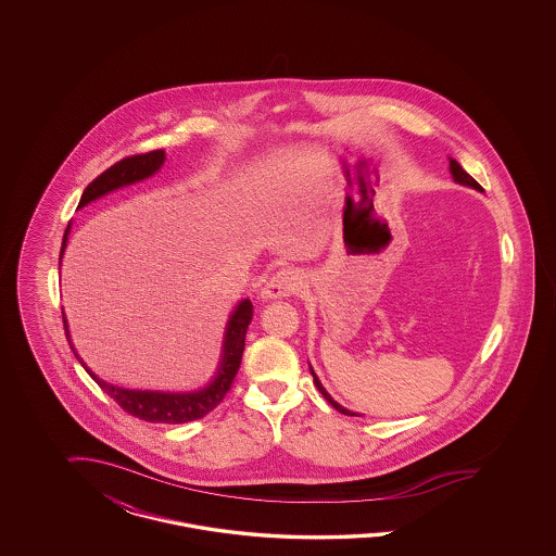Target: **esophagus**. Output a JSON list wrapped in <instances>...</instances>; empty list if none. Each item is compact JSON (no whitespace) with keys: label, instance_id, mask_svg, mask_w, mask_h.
Masks as SVG:
<instances>
[{"label":"esophagus","instance_id":"34e87169","mask_svg":"<svg viewBox=\"0 0 556 556\" xmlns=\"http://www.w3.org/2000/svg\"><path fill=\"white\" fill-rule=\"evenodd\" d=\"M303 279L300 270L295 269H279L269 281L261 289V300L269 302V300H283V298H291L302 289Z\"/></svg>","mask_w":556,"mask_h":556}]
</instances>
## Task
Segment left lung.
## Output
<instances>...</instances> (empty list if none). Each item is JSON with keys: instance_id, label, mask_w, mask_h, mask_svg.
<instances>
[{"instance_id": "8db88e82", "label": "left lung", "mask_w": 556, "mask_h": 556, "mask_svg": "<svg viewBox=\"0 0 556 556\" xmlns=\"http://www.w3.org/2000/svg\"><path fill=\"white\" fill-rule=\"evenodd\" d=\"M451 175H453V179H455L456 184H460V186L472 187V189H477V191H483V187L479 186L475 179H472L471 175L465 170V168L460 167L458 163H456L455 159H451ZM309 372H312V377H314V383H316V388L320 389L321 395L326 397V402L332 405V407H337L340 414H346V416H361V414H354L351 409H346V407H342V405L338 404L332 400V395L324 389V386L320 383V379H318V375L314 372V369L309 367Z\"/></svg>"}]
</instances>
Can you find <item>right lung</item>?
<instances>
[{"mask_svg":"<svg viewBox=\"0 0 556 556\" xmlns=\"http://www.w3.org/2000/svg\"><path fill=\"white\" fill-rule=\"evenodd\" d=\"M165 163V151H151L144 154H135L126 156L118 161L116 165L105 168L100 177H96L89 186L85 187L84 195L79 200V207L87 203L96 202L110 191H116L119 187L132 186L136 181L149 179ZM68 232H71V222L63 236V247H61V258L67 249ZM253 320V303L251 300H242L236 305L232 316L226 324L224 332V344H222V358H219L218 370L210 386L198 389V391H187V393H170V391H142V389H124L118 386H112L108 381L100 379L93 370L87 369L81 356L75 351L71 337H68V324L65 314H63V324H65V334H67L71 351L77 356V361L84 365V369L91 375V379L100 386L116 404L135 416L138 420L156 421V424H184V421L200 420L207 416L216 405L224 400L228 389L235 381L236 372L242 361L244 353V338L249 324Z\"/></svg>","mask_w":556,"mask_h":556,"instance_id":"add662e5","label":"right lung"}]
</instances>
